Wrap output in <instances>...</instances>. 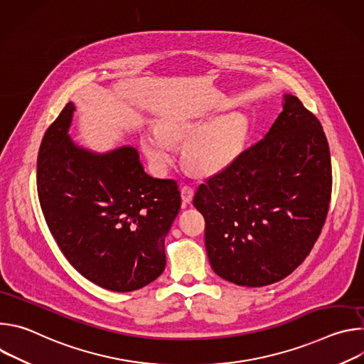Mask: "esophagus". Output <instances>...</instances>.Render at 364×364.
I'll return each instance as SVG.
<instances>
[{
    "label": "esophagus",
    "instance_id": "esophagus-1",
    "mask_svg": "<svg viewBox=\"0 0 364 364\" xmlns=\"http://www.w3.org/2000/svg\"><path fill=\"white\" fill-rule=\"evenodd\" d=\"M193 196H194V190L188 186H183L181 187V198L184 203H190L193 200Z\"/></svg>",
    "mask_w": 364,
    "mask_h": 364
}]
</instances>
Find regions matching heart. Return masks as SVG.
Here are the masks:
<instances>
[{"instance_id": "1", "label": "heart", "mask_w": 364, "mask_h": 364, "mask_svg": "<svg viewBox=\"0 0 364 364\" xmlns=\"http://www.w3.org/2000/svg\"><path fill=\"white\" fill-rule=\"evenodd\" d=\"M246 135L247 121L237 112L210 122L176 114L166 117L157 131L144 132L141 145L155 170L164 173L173 161L170 142H183V163L198 174L212 176L236 161L243 151Z\"/></svg>"}]
</instances>
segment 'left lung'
I'll list each match as a JSON object with an SVG mask.
<instances>
[{
	"instance_id": "1",
	"label": "left lung",
	"mask_w": 364,
	"mask_h": 364,
	"mask_svg": "<svg viewBox=\"0 0 364 364\" xmlns=\"http://www.w3.org/2000/svg\"><path fill=\"white\" fill-rule=\"evenodd\" d=\"M330 148L317 117L296 96L261 141L200 184L213 271L242 287H265L296 269L324 226L331 198Z\"/></svg>"
}]
</instances>
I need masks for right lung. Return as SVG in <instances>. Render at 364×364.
Masks as SVG:
<instances>
[{
  "instance_id": "add662e5",
  "label": "right lung",
  "mask_w": 364,
  "mask_h": 364,
  "mask_svg": "<svg viewBox=\"0 0 364 364\" xmlns=\"http://www.w3.org/2000/svg\"><path fill=\"white\" fill-rule=\"evenodd\" d=\"M69 102L41 141L37 193L46 223L69 264L115 292L139 289L166 268V236L180 212L174 180L144 171L125 145L99 154L75 144Z\"/></svg>"
}]
</instances>
